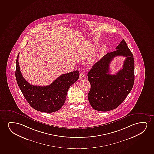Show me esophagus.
<instances>
[{
  "label": "esophagus",
  "instance_id": "obj_1",
  "mask_svg": "<svg viewBox=\"0 0 154 154\" xmlns=\"http://www.w3.org/2000/svg\"><path fill=\"white\" fill-rule=\"evenodd\" d=\"M84 76H85V74H84V72H81L80 74V76H79V77H80V79H82V78H84Z\"/></svg>",
  "mask_w": 154,
  "mask_h": 154
}]
</instances>
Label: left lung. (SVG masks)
<instances>
[{"label": "left lung", "mask_w": 154, "mask_h": 154, "mask_svg": "<svg viewBox=\"0 0 154 154\" xmlns=\"http://www.w3.org/2000/svg\"><path fill=\"white\" fill-rule=\"evenodd\" d=\"M116 51L108 53L92 66L88 72L91 88L89 102L92 108L99 111H109L118 108L124 101L134 85L133 55L122 40ZM126 57L123 68L116 75L109 74V64L116 56Z\"/></svg>", "instance_id": "1"}]
</instances>
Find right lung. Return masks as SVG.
<instances>
[{
    "mask_svg": "<svg viewBox=\"0 0 154 154\" xmlns=\"http://www.w3.org/2000/svg\"><path fill=\"white\" fill-rule=\"evenodd\" d=\"M16 60V78L18 86L31 106L41 112L52 113L60 110L66 100L67 93L72 84L78 80V70L62 74L52 84L46 86H33L25 80Z\"/></svg>",
    "mask_w": 154,
    "mask_h": 154,
    "instance_id": "right-lung-1",
    "label": "right lung"
}]
</instances>
